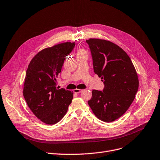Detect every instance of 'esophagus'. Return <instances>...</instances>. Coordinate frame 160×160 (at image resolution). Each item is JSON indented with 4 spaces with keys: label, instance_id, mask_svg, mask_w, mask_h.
Listing matches in <instances>:
<instances>
[{
    "label": "esophagus",
    "instance_id": "obj_1",
    "mask_svg": "<svg viewBox=\"0 0 160 160\" xmlns=\"http://www.w3.org/2000/svg\"><path fill=\"white\" fill-rule=\"evenodd\" d=\"M83 91V89H74V92L75 93H80Z\"/></svg>",
    "mask_w": 160,
    "mask_h": 160
}]
</instances>
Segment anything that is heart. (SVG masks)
<instances>
[{
  "label": "heart",
  "instance_id": "1",
  "mask_svg": "<svg viewBox=\"0 0 160 160\" xmlns=\"http://www.w3.org/2000/svg\"><path fill=\"white\" fill-rule=\"evenodd\" d=\"M82 53H85V52L83 50H78V52H77V55H79V54H82Z\"/></svg>",
  "mask_w": 160,
  "mask_h": 160
}]
</instances>
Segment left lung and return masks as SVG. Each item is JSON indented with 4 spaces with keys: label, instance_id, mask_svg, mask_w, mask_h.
<instances>
[{
    "label": "left lung",
    "instance_id": "1",
    "mask_svg": "<svg viewBox=\"0 0 160 160\" xmlns=\"http://www.w3.org/2000/svg\"><path fill=\"white\" fill-rule=\"evenodd\" d=\"M86 42L94 72L105 84L102 92L93 90L88 105L99 120L113 122L126 112L135 99L138 88L136 70L126 52L112 42L89 38Z\"/></svg>",
    "mask_w": 160,
    "mask_h": 160
}]
</instances>
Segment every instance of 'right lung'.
<instances>
[{"mask_svg":"<svg viewBox=\"0 0 160 160\" xmlns=\"http://www.w3.org/2000/svg\"><path fill=\"white\" fill-rule=\"evenodd\" d=\"M74 46L67 42L45 48L32 59L26 71L24 98L33 114L46 124L59 122L72 102L73 92L57 88L56 78Z\"/></svg>","mask_w":160,"mask_h":160,"instance_id":"right-lung-1","label":"right lung"}]
</instances>
